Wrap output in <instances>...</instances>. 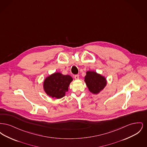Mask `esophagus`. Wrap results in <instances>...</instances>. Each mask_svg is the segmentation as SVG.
<instances>
[{
  "mask_svg": "<svg viewBox=\"0 0 147 147\" xmlns=\"http://www.w3.org/2000/svg\"><path fill=\"white\" fill-rule=\"evenodd\" d=\"M79 76L78 74H77V75H75V76H74V78H75V79H79Z\"/></svg>",
  "mask_w": 147,
  "mask_h": 147,
  "instance_id": "1",
  "label": "esophagus"
}]
</instances>
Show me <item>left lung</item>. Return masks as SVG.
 Wrapping results in <instances>:
<instances>
[{
	"mask_svg": "<svg viewBox=\"0 0 147 147\" xmlns=\"http://www.w3.org/2000/svg\"><path fill=\"white\" fill-rule=\"evenodd\" d=\"M85 82L92 93L96 94L102 90L106 85V80L104 77L95 71H88L85 77Z\"/></svg>",
	"mask_w": 147,
	"mask_h": 147,
	"instance_id": "left-lung-1",
	"label": "left lung"
}]
</instances>
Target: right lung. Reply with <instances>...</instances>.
<instances>
[{"instance_id":"obj_1","label":"right lung","mask_w":147,"mask_h":147,"mask_svg":"<svg viewBox=\"0 0 147 147\" xmlns=\"http://www.w3.org/2000/svg\"><path fill=\"white\" fill-rule=\"evenodd\" d=\"M73 78L69 75L55 73L47 77L44 81L43 88L48 95L52 98H61L65 96Z\"/></svg>"}]
</instances>
